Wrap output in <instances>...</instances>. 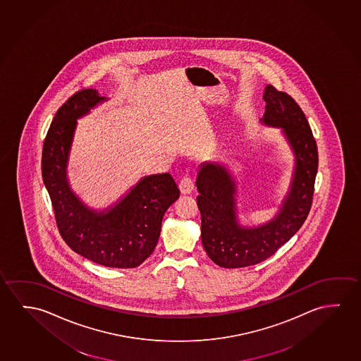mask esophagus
I'll return each instance as SVG.
<instances>
[{
	"mask_svg": "<svg viewBox=\"0 0 361 361\" xmlns=\"http://www.w3.org/2000/svg\"><path fill=\"white\" fill-rule=\"evenodd\" d=\"M178 188H180V191H181V194H191L195 189V183L194 180L192 178H189V176H185V178L180 181V185H178Z\"/></svg>",
	"mask_w": 361,
	"mask_h": 361,
	"instance_id": "esophagus-1",
	"label": "esophagus"
}]
</instances>
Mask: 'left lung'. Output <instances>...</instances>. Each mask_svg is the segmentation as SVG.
Returning a JSON list of instances; mask_svg holds the SVG:
<instances>
[{"label": "left lung", "mask_w": 361, "mask_h": 361, "mask_svg": "<svg viewBox=\"0 0 361 361\" xmlns=\"http://www.w3.org/2000/svg\"><path fill=\"white\" fill-rule=\"evenodd\" d=\"M262 99L267 106L261 121L283 128L295 156L290 191L275 217L257 228L241 226L236 214V183L222 165L202 164L196 178L201 241L211 260L226 269L251 267L274 255L299 231L312 204L319 156L305 114L290 94L272 85L265 87Z\"/></svg>", "instance_id": "obj_1"}]
</instances>
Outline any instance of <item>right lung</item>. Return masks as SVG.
I'll use <instances>...</instances> for the list:
<instances>
[{"label": "right lung", "instance_id": "add662e5", "mask_svg": "<svg viewBox=\"0 0 361 361\" xmlns=\"http://www.w3.org/2000/svg\"><path fill=\"white\" fill-rule=\"evenodd\" d=\"M106 100L94 89L81 90L57 110L44 139L42 178L65 243L96 264L131 269L154 252L162 217L180 190L166 172L141 178L107 210H92L73 194L66 169L78 118Z\"/></svg>", "mask_w": 361, "mask_h": 361}]
</instances>
